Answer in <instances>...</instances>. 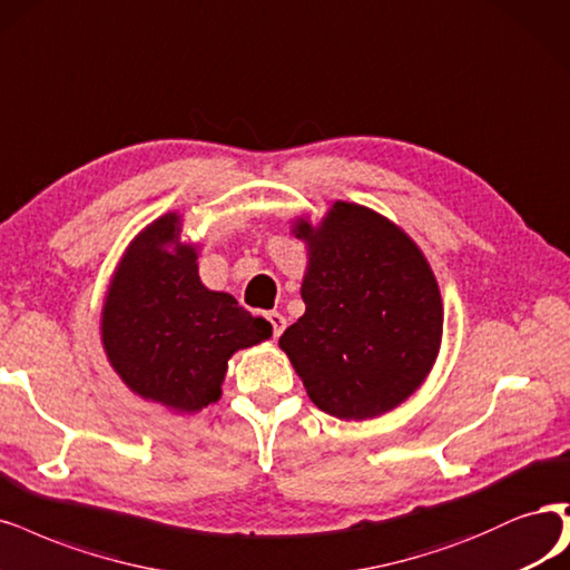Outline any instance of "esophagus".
<instances>
[{
  "label": "esophagus",
  "instance_id": "34e87169",
  "mask_svg": "<svg viewBox=\"0 0 570 570\" xmlns=\"http://www.w3.org/2000/svg\"><path fill=\"white\" fill-rule=\"evenodd\" d=\"M266 318H268V323H271V327H273V337L278 340V337L283 335L285 325H287L285 316H283V313H278V311H268V313H266Z\"/></svg>",
  "mask_w": 570,
  "mask_h": 570
}]
</instances>
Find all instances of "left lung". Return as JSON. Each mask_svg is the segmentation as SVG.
Segmentation results:
<instances>
[{
  "label": "left lung",
  "mask_w": 570,
  "mask_h": 570,
  "mask_svg": "<svg viewBox=\"0 0 570 570\" xmlns=\"http://www.w3.org/2000/svg\"><path fill=\"white\" fill-rule=\"evenodd\" d=\"M308 243L304 316L281 348L308 399L340 420H367L403 403L429 375L443 332L434 273L407 235L377 212L335 203Z\"/></svg>",
  "instance_id": "obj_1"
}]
</instances>
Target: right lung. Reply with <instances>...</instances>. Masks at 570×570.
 Masks as SVG:
<instances>
[{"label": "right lung", "mask_w": 570, "mask_h": 570, "mask_svg": "<svg viewBox=\"0 0 570 570\" xmlns=\"http://www.w3.org/2000/svg\"><path fill=\"white\" fill-rule=\"evenodd\" d=\"M179 217L165 214L136 238L110 283L101 337L122 382L146 401L195 412L219 401L228 358L271 337L226 292L200 283L190 245L167 249Z\"/></svg>", "instance_id": "right-lung-1"}]
</instances>
